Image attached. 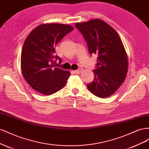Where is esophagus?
<instances>
[{
    "instance_id": "obj_1",
    "label": "esophagus",
    "mask_w": 149,
    "mask_h": 149,
    "mask_svg": "<svg viewBox=\"0 0 149 149\" xmlns=\"http://www.w3.org/2000/svg\"><path fill=\"white\" fill-rule=\"evenodd\" d=\"M82 70H83L82 68H79V69L77 70L74 71V73L75 74H79V73H81V72L82 71Z\"/></svg>"
}]
</instances>
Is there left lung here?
Returning <instances> with one entry per match:
<instances>
[{
	"mask_svg": "<svg viewBox=\"0 0 149 149\" xmlns=\"http://www.w3.org/2000/svg\"><path fill=\"white\" fill-rule=\"evenodd\" d=\"M87 43L89 53L97 55L94 79L87 87L94 95L107 97L114 93L125 79L128 58L116 31L105 22L94 19L76 23Z\"/></svg>",
	"mask_w": 149,
	"mask_h": 149,
	"instance_id": "8db88e82",
	"label": "left lung"
}]
</instances>
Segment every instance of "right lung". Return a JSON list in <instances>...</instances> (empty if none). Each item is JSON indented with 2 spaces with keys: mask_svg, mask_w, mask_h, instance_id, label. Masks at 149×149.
<instances>
[{
  "mask_svg": "<svg viewBox=\"0 0 149 149\" xmlns=\"http://www.w3.org/2000/svg\"><path fill=\"white\" fill-rule=\"evenodd\" d=\"M74 28L69 25L42 24L25 39L21 54V70L26 81L35 91L50 95L63 88L70 76L69 71L55 67L54 55L56 44Z\"/></svg>",
  "mask_w": 149,
  "mask_h": 149,
  "instance_id": "obj_1",
  "label": "right lung"
}]
</instances>
